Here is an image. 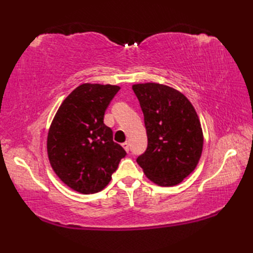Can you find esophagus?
Here are the masks:
<instances>
[{"mask_svg":"<svg viewBox=\"0 0 253 253\" xmlns=\"http://www.w3.org/2000/svg\"><path fill=\"white\" fill-rule=\"evenodd\" d=\"M122 146H123L124 149L126 150V152H129V149H130V148H129V142H127V141L124 142V143L122 144Z\"/></svg>","mask_w":253,"mask_h":253,"instance_id":"34e87169","label":"esophagus"}]
</instances>
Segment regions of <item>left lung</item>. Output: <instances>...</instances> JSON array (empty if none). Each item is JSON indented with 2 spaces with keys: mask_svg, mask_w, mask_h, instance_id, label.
<instances>
[{
  "mask_svg": "<svg viewBox=\"0 0 253 253\" xmlns=\"http://www.w3.org/2000/svg\"><path fill=\"white\" fill-rule=\"evenodd\" d=\"M132 90L148 137V147L137 163L155 184H179L196 169L202 153V128L195 107L179 91L164 84H138Z\"/></svg>",
  "mask_w": 253,
  "mask_h": 253,
  "instance_id": "1",
  "label": "left lung"
}]
</instances>
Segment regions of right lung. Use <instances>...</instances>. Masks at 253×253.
Here are the masks:
<instances>
[{
    "label": "right lung",
    "mask_w": 253,
    "mask_h": 253,
    "mask_svg": "<svg viewBox=\"0 0 253 253\" xmlns=\"http://www.w3.org/2000/svg\"><path fill=\"white\" fill-rule=\"evenodd\" d=\"M121 88L84 84L64 100L47 135V155L61 180L80 193H95L109 184L121 160L122 146L103 123L105 110Z\"/></svg>",
    "instance_id": "right-lung-1"
}]
</instances>
